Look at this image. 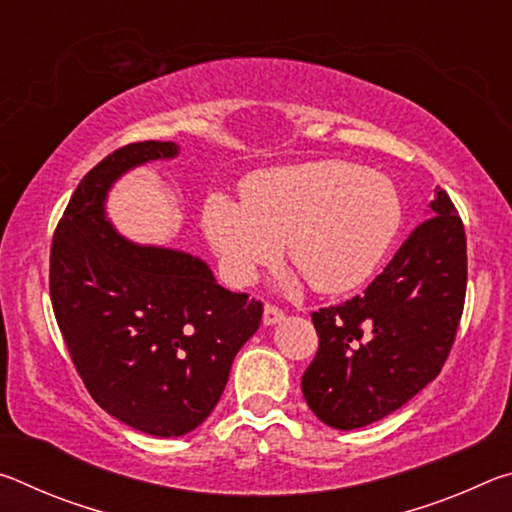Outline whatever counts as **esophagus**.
<instances>
[{"label":"esophagus","instance_id":"34e87169","mask_svg":"<svg viewBox=\"0 0 512 512\" xmlns=\"http://www.w3.org/2000/svg\"><path fill=\"white\" fill-rule=\"evenodd\" d=\"M284 320V311L273 305H264V325H277Z\"/></svg>","mask_w":512,"mask_h":512}]
</instances>
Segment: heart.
<instances>
[{
    "label": "heart",
    "mask_w": 512,
    "mask_h": 512,
    "mask_svg": "<svg viewBox=\"0 0 512 512\" xmlns=\"http://www.w3.org/2000/svg\"><path fill=\"white\" fill-rule=\"evenodd\" d=\"M400 223L391 180L341 160L259 171L241 187V203L214 194L203 207L205 235L237 287L273 264L287 241L289 259L316 291H352L377 271Z\"/></svg>",
    "instance_id": "heart-1"
}]
</instances>
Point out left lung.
Returning a JSON list of instances; mask_svg holds the SVG:
<instances>
[{"label": "left lung", "instance_id": "1", "mask_svg": "<svg viewBox=\"0 0 512 512\" xmlns=\"http://www.w3.org/2000/svg\"><path fill=\"white\" fill-rule=\"evenodd\" d=\"M467 248L461 216L438 189L427 221L363 296L311 314L318 352L302 395L327 427L386 418L438 377L463 314Z\"/></svg>", "mask_w": 512, "mask_h": 512}]
</instances>
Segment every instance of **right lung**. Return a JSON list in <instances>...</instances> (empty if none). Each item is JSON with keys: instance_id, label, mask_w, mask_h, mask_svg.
Returning a JSON list of instances; mask_svg holds the SVG:
<instances>
[{"instance_id": "1", "label": "right lung", "mask_w": 512, "mask_h": 512, "mask_svg": "<svg viewBox=\"0 0 512 512\" xmlns=\"http://www.w3.org/2000/svg\"><path fill=\"white\" fill-rule=\"evenodd\" d=\"M178 153L173 142H137L103 158L76 187L49 266L58 327L92 400L160 438L205 422L262 323V302L223 289L201 257L135 244L108 221L124 173Z\"/></svg>"}]
</instances>
